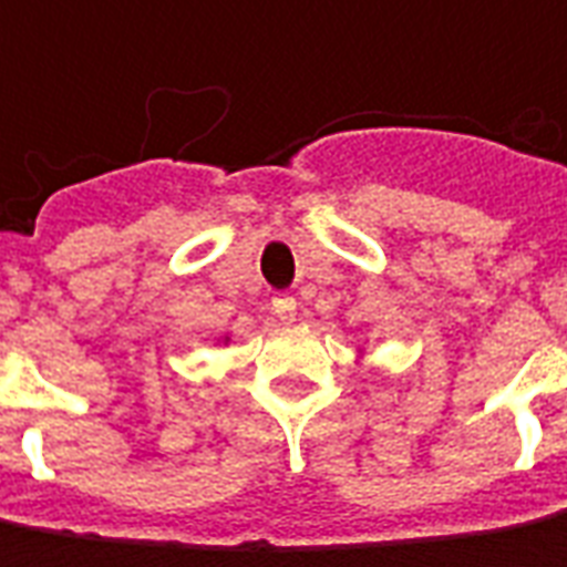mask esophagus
Wrapping results in <instances>:
<instances>
[{
  "label": "esophagus",
  "instance_id": "esophagus-1",
  "mask_svg": "<svg viewBox=\"0 0 567 567\" xmlns=\"http://www.w3.org/2000/svg\"><path fill=\"white\" fill-rule=\"evenodd\" d=\"M271 309L280 321H296V296L290 292H277L275 299H271Z\"/></svg>",
  "mask_w": 567,
  "mask_h": 567
}]
</instances>
